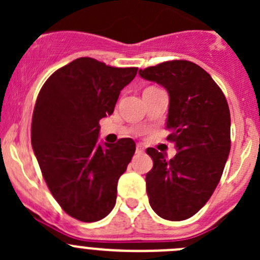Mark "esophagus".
<instances>
[{"instance_id": "34e87169", "label": "esophagus", "mask_w": 260, "mask_h": 260, "mask_svg": "<svg viewBox=\"0 0 260 260\" xmlns=\"http://www.w3.org/2000/svg\"><path fill=\"white\" fill-rule=\"evenodd\" d=\"M143 151H145V148H143V146L141 145H137V147H136V153H143Z\"/></svg>"}]
</instances>
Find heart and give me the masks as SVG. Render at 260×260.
Here are the masks:
<instances>
[{"label":"heart","mask_w":260,"mask_h":260,"mask_svg":"<svg viewBox=\"0 0 260 260\" xmlns=\"http://www.w3.org/2000/svg\"><path fill=\"white\" fill-rule=\"evenodd\" d=\"M147 89H151V88H147Z\"/></svg>","instance_id":"b5f03b06"}]
</instances>
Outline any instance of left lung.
Masks as SVG:
<instances>
[{
    "mask_svg": "<svg viewBox=\"0 0 260 260\" xmlns=\"http://www.w3.org/2000/svg\"><path fill=\"white\" fill-rule=\"evenodd\" d=\"M140 75L169 91L167 141L179 151L167 159L156 148L146 149L153 159L146 175L149 205L162 219L186 220L208 203L221 179L230 152L229 106L219 85L192 61H165Z\"/></svg>",
    "mask_w": 260,
    "mask_h": 260,
    "instance_id": "8db88e82",
    "label": "left lung"
}]
</instances>
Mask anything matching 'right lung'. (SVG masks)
I'll return each mask as SVG.
<instances>
[{"mask_svg":"<svg viewBox=\"0 0 260 260\" xmlns=\"http://www.w3.org/2000/svg\"><path fill=\"white\" fill-rule=\"evenodd\" d=\"M137 70L79 57L52 73L36 99L31 145L41 174L62 210L80 221L113 210L118 180L136 152L131 138L102 147L98 135Z\"/></svg>","mask_w":260,"mask_h":260,"instance_id":"add662e5","label":"right lung"}]
</instances>
